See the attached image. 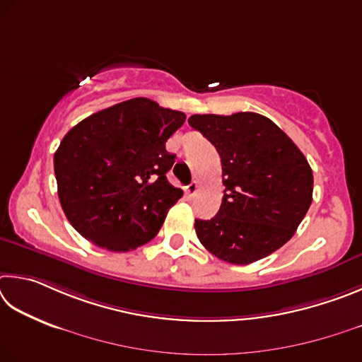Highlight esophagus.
<instances>
[{
  "label": "esophagus",
  "mask_w": 362,
  "mask_h": 362,
  "mask_svg": "<svg viewBox=\"0 0 362 362\" xmlns=\"http://www.w3.org/2000/svg\"><path fill=\"white\" fill-rule=\"evenodd\" d=\"M197 191H199V181H192L191 185L186 187V194L189 195V197H192V195Z\"/></svg>",
  "instance_id": "1"
}]
</instances>
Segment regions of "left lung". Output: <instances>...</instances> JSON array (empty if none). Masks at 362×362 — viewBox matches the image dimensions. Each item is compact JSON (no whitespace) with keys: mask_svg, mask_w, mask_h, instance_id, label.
Returning <instances> with one entry per match:
<instances>
[{"mask_svg":"<svg viewBox=\"0 0 362 362\" xmlns=\"http://www.w3.org/2000/svg\"><path fill=\"white\" fill-rule=\"evenodd\" d=\"M187 122L216 148L226 186L216 216L195 219L200 243L237 265L281 248L313 200V173L305 156L257 112L194 114Z\"/></svg>","mask_w":362,"mask_h":362,"instance_id":"8db88e82","label":"left lung"}]
</instances>
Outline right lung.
Wrapping results in <instances>:
<instances>
[{"mask_svg":"<svg viewBox=\"0 0 362 362\" xmlns=\"http://www.w3.org/2000/svg\"><path fill=\"white\" fill-rule=\"evenodd\" d=\"M186 114L132 98L81 120L63 136L54 170L63 211L100 248L125 252L157 235L182 191L167 171V139Z\"/></svg>","mask_w":362,"mask_h":362,"instance_id":"right-lung-1","label":"right lung"}]
</instances>
